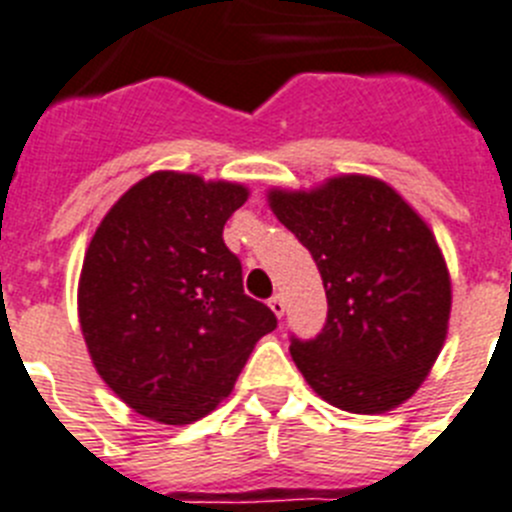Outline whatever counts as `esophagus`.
I'll return each mask as SVG.
<instances>
[{
    "label": "esophagus",
    "mask_w": 512,
    "mask_h": 512,
    "mask_svg": "<svg viewBox=\"0 0 512 512\" xmlns=\"http://www.w3.org/2000/svg\"><path fill=\"white\" fill-rule=\"evenodd\" d=\"M269 307L276 317H284V312H287V302H284V297H281V294H274V297L269 299Z\"/></svg>",
    "instance_id": "esophagus-1"
}]
</instances>
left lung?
Segmentation results:
<instances>
[{"mask_svg":"<svg viewBox=\"0 0 512 512\" xmlns=\"http://www.w3.org/2000/svg\"><path fill=\"white\" fill-rule=\"evenodd\" d=\"M269 205L320 269L325 327L292 337L317 396L350 414H383L416 393L444 345L452 284L437 238L386 182L332 177Z\"/></svg>","mask_w":512,"mask_h":512,"instance_id":"8db88e82","label":"left lung"}]
</instances>
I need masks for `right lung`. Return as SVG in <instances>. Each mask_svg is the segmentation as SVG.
<instances>
[{
    "instance_id": "right-lung-1",
    "label": "right lung",
    "mask_w": 512,
    "mask_h": 512,
    "mask_svg": "<svg viewBox=\"0 0 512 512\" xmlns=\"http://www.w3.org/2000/svg\"><path fill=\"white\" fill-rule=\"evenodd\" d=\"M246 200L236 182L154 172L93 233L78 281L83 337L106 386L147 419L208 416L276 327L243 292L241 261L223 243Z\"/></svg>"
}]
</instances>
